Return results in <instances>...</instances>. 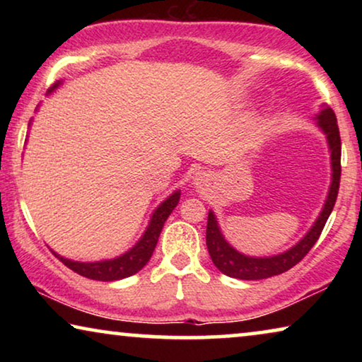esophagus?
Here are the masks:
<instances>
[{"mask_svg": "<svg viewBox=\"0 0 362 362\" xmlns=\"http://www.w3.org/2000/svg\"><path fill=\"white\" fill-rule=\"evenodd\" d=\"M204 177H206L204 173H197V175L194 176V185H202V182L206 181Z\"/></svg>", "mask_w": 362, "mask_h": 362, "instance_id": "34e87169", "label": "esophagus"}]
</instances>
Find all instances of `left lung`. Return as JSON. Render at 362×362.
<instances>
[{"mask_svg":"<svg viewBox=\"0 0 362 362\" xmlns=\"http://www.w3.org/2000/svg\"><path fill=\"white\" fill-rule=\"evenodd\" d=\"M316 125L321 128V132L326 135L329 151H331V186L328 191V197L321 209L318 219L311 229L308 230L303 239L298 244L291 247L284 254L272 255V257H249L240 254L235 250L229 242L224 239L222 232L217 224L214 212L209 211L207 216V229H206V244L207 250L214 265L219 269L222 274L232 279L240 280H262L269 279V276L280 275L284 272L290 270L295 267L303 257L311 250V247L316 244L320 239L321 230L328 221V217L333 211L336 197L339 191V180H341V138L338 120H336L334 112L329 107H325L318 115H316Z\"/></svg>","mask_w":362,"mask_h":362,"instance_id":"obj_1","label":"left lung"}]
</instances>
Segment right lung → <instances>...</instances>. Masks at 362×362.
I'll return each instance as SVG.
<instances>
[{"label":"right lung","instance_id":"right-lung-1","mask_svg":"<svg viewBox=\"0 0 362 362\" xmlns=\"http://www.w3.org/2000/svg\"><path fill=\"white\" fill-rule=\"evenodd\" d=\"M61 82L62 81H57L54 83L49 93L56 90V88L61 86ZM180 196L181 192L175 191L166 201H163L161 204L156 207L155 212H153L150 224H148L145 234L141 235V239L138 240L130 250L125 252V254L120 257H117V259L100 260V262H74V260L66 259V257L56 254L54 250L52 254L56 255L64 265L76 272V274L86 276V279L113 281V280H122V279H127V276L135 275L136 272H140L143 267L148 264V260H150V257L153 255V250H155V247L158 244V237L161 234L163 226H165L166 219L170 217L173 209L177 206V202H180Z\"/></svg>","mask_w":362,"mask_h":362}]
</instances>
